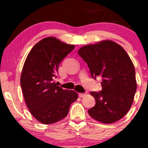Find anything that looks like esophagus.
<instances>
[{
    "mask_svg": "<svg viewBox=\"0 0 148 148\" xmlns=\"http://www.w3.org/2000/svg\"><path fill=\"white\" fill-rule=\"evenodd\" d=\"M86 95V93H79V96L80 97H85Z\"/></svg>",
    "mask_w": 148,
    "mask_h": 148,
    "instance_id": "esophagus-1",
    "label": "esophagus"
}]
</instances>
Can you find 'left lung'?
Instances as JSON below:
<instances>
[{
	"instance_id": "1",
	"label": "left lung",
	"mask_w": 148,
	"mask_h": 148,
	"mask_svg": "<svg viewBox=\"0 0 148 148\" xmlns=\"http://www.w3.org/2000/svg\"><path fill=\"white\" fill-rule=\"evenodd\" d=\"M79 55L88 64L92 77L102 78L100 92H91L96 103L88 110L91 118L111 124L130 109L136 91L133 62L121 46L111 40L82 47Z\"/></svg>"
}]
</instances>
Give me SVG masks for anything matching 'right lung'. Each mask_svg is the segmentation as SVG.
Wrapping results in <instances>:
<instances>
[{
  "label": "right lung",
  "mask_w": 148,
  "mask_h": 148,
  "mask_svg": "<svg viewBox=\"0 0 148 148\" xmlns=\"http://www.w3.org/2000/svg\"><path fill=\"white\" fill-rule=\"evenodd\" d=\"M74 47L48 37L37 42L25 59L21 75L22 92L30 113L42 124L62 120L77 99L75 91L63 90L54 81L61 61Z\"/></svg>",
  "instance_id": "add662e5"
}]
</instances>
